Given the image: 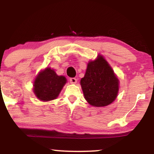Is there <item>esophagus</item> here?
I'll return each mask as SVG.
<instances>
[{"mask_svg": "<svg viewBox=\"0 0 154 154\" xmlns=\"http://www.w3.org/2000/svg\"><path fill=\"white\" fill-rule=\"evenodd\" d=\"M69 81H70V83L72 84H75L77 83V79L75 78H70Z\"/></svg>", "mask_w": 154, "mask_h": 154, "instance_id": "obj_1", "label": "esophagus"}]
</instances>
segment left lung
<instances>
[{"instance_id":"1","label":"left lung","mask_w":154,"mask_h":154,"mask_svg":"<svg viewBox=\"0 0 154 154\" xmlns=\"http://www.w3.org/2000/svg\"><path fill=\"white\" fill-rule=\"evenodd\" d=\"M81 85L85 99L92 106H105L112 103L119 92V79L102 56L88 64Z\"/></svg>"}]
</instances>
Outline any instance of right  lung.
<instances>
[{
  "label": "right lung",
  "mask_w": 154,
  "mask_h": 154,
  "mask_svg": "<svg viewBox=\"0 0 154 154\" xmlns=\"http://www.w3.org/2000/svg\"><path fill=\"white\" fill-rule=\"evenodd\" d=\"M66 82L64 76L57 75L54 70L46 68L35 79L33 92L40 100H54L58 97Z\"/></svg>",
  "instance_id": "1"
}]
</instances>
